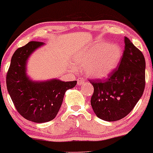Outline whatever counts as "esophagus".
<instances>
[{
    "instance_id": "1",
    "label": "esophagus",
    "mask_w": 153,
    "mask_h": 153,
    "mask_svg": "<svg viewBox=\"0 0 153 153\" xmlns=\"http://www.w3.org/2000/svg\"><path fill=\"white\" fill-rule=\"evenodd\" d=\"M85 83V79H83V78H78V85H83Z\"/></svg>"
}]
</instances>
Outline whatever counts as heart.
<instances>
[{"mask_svg":"<svg viewBox=\"0 0 153 153\" xmlns=\"http://www.w3.org/2000/svg\"><path fill=\"white\" fill-rule=\"evenodd\" d=\"M122 56L123 51L118 45L97 42L76 58V64L80 68H86L91 78L104 79L116 70Z\"/></svg>","mask_w":153,"mask_h":153,"instance_id":"b5f03b06","label":"heart"}]
</instances>
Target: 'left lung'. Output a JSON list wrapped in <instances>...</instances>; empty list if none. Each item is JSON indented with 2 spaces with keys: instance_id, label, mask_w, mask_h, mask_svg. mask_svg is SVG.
Segmentation results:
<instances>
[{
  "instance_id": "8db88e82",
  "label": "left lung",
  "mask_w": 153,
  "mask_h": 153,
  "mask_svg": "<svg viewBox=\"0 0 153 153\" xmlns=\"http://www.w3.org/2000/svg\"><path fill=\"white\" fill-rule=\"evenodd\" d=\"M119 68L108 79L90 82L94 94L91 105L99 118L116 121L131 111L143 94L145 86V59L143 53L127 37Z\"/></svg>"
}]
</instances>
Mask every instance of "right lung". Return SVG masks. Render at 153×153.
<instances>
[{
  "mask_svg": "<svg viewBox=\"0 0 153 153\" xmlns=\"http://www.w3.org/2000/svg\"><path fill=\"white\" fill-rule=\"evenodd\" d=\"M43 42L30 41L17 48L11 57L6 75V86L18 112L34 123H46L57 115L67 90L73 88L77 81L64 82L53 79L35 81L27 75V62L30 56Z\"/></svg>",
  "mask_w": 153,
  "mask_h": 153,
  "instance_id": "right-lung-1",
  "label": "right lung"
}]
</instances>
